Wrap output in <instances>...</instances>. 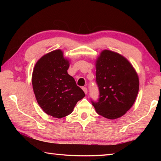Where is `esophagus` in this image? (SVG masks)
<instances>
[{
  "mask_svg": "<svg viewBox=\"0 0 161 161\" xmlns=\"http://www.w3.org/2000/svg\"><path fill=\"white\" fill-rule=\"evenodd\" d=\"M82 89H83V91L84 92V93L86 94H87V88H86V87H85V86L82 87Z\"/></svg>",
  "mask_w": 161,
  "mask_h": 161,
  "instance_id": "esophagus-1",
  "label": "esophagus"
}]
</instances>
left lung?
Listing matches in <instances>:
<instances>
[{
	"label": "left lung",
	"mask_w": 161,
	"mask_h": 161,
	"mask_svg": "<svg viewBox=\"0 0 161 161\" xmlns=\"http://www.w3.org/2000/svg\"><path fill=\"white\" fill-rule=\"evenodd\" d=\"M95 65L99 99L92 104L97 113L105 118H120L136 99L139 89L137 72L126 58L108 50L101 52Z\"/></svg>",
	"instance_id": "left-lung-1"
}]
</instances>
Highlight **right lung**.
<instances>
[{"label":"right lung","mask_w":161,"mask_h":161,"mask_svg":"<svg viewBox=\"0 0 161 161\" xmlns=\"http://www.w3.org/2000/svg\"><path fill=\"white\" fill-rule=\"evenodd\" d=\"M69 59L61 50L45 54L35 64L32 84L38 104L48 115L61 119L73 111L85 94L67 73Z\"/></svg>","instance_id":"right-lung-1"}]
</instances>
